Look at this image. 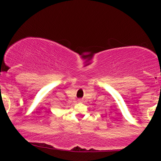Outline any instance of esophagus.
<instances>
[{
    "instance_id": "esophagus-1",
    "label": "esophagus",
    "mask_w": 161,
    "mask_h": 161,
    "mask_svg": "<svg viewBox=\"0 0 161 161\" xmlns=\"http://www.w3.org/2000/svg\"><path fill=\"white\" fill-rule=\"evenodd\" d=\"M79 101H80V102H81V101H81V100H79Z\"/></svg>"
}]
</instances>
